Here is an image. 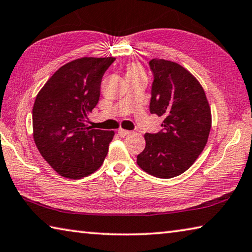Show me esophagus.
Returning a JSON list of instances; mask_svg holds the SVG:
<instances>
[{
	"instance_id": "1",
	"label": "esophagus",
	"mask_w": 252,
	"mask_h": 252,
	"mask_svg": "<svg viewBox=\"0 0 252 252\" xmlns=\"http://www.w3.org/2000/svg\"><path fill=\"white\" fill-rule=\"evenodd\" d=\"M118 133H119V135H120V136H126V135H129L131 132L127 131V130L120 129V130H118Z\"/></svg>"
}]
</instances>
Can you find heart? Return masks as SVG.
<instances>
[{
    "label": "heart",
    "mask_w": 252,
    "mask_h": 252,
    "mask_svg": "<svg viewBox=\"0 0 252 252\" xmlns=\"http://www.w3.org/2000/svg\"><path fill=\"white\" fill-rule=\"evenodd\" d=\"M136 74H142V70L141 67L136 64H131L129 67L126 69V78L127 76H131V75H136Z\"/></svg>",
    "instance_id": "b5f03b06"
}]
</instances>
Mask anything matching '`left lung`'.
Segmentation results:
<instances>
[{
  "instance_id": "1",
  "label": "left lung",
  "mask_w": 252,
  "mask_h": 252,
  "mask_svg": "<svg viewBox=\"0 0 252 252\" xmlns=\"http://www.w3.org/2000/svg\"><path fill=\"white\" fill-rule=\"evenodd\" d=\"M153 73L150 112L163 117L162 130L146 133L136 163L153 177L170 179L187 171L206 147L211 110L201 84L185 67L163 59L149 62Z\"/></svg>"
}]
</instances>
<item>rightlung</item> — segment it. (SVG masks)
Returning <instances> with one entry per match:
<instances>
[{"label":"right lung","instance_id":"right-lung-1","mask_svg":"<svg viewBox=\"0 0 252 252\" xmlns=\"http://www.w3.org/2000/svg\"><path fill=\"white\" fill-rule=\"evenodd\" d=\"M116 58H81L51 76L32 110L33 138L60 176L81 179L99 169L114 132L85 125L99 102L103 74Z\"/></svg>","mask_w":252,"mask_h":252}]
</instances>
